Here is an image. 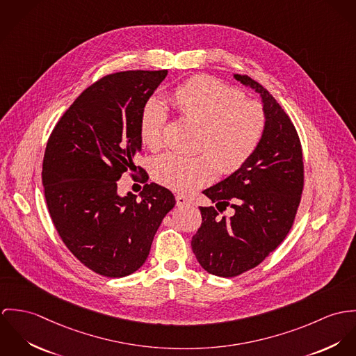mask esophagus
I'll use <instances>...</instances> for the list:
<instances>
[{"instance_id":"esophagus-1","label":"esophagus","mask_w":356,"mask_h":356,"mask_svg":"<svg viewBox=\"0 0 356 356\" xmlns=\"http://www.w3.org/2000/svg\"><path fill=\"white\" fill-rule=\"evenodd\" d=\"M176 202H177V206H190V204H193V202L184 195H177Z\"/></svg>"}]
</instances>
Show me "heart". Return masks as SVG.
Returning <instances> with one entry per match:
<instances>
[{"label": "heart", "mask_w": 356, "mask_h": 356, "mask_svg": "<svg viewBox=\"0 0 356 356\" xmlns=\"http://www.w3.org/2000/svg\"><path fill=\"white\" fill-rule=\"evenodd\" d=\"M170 101L179 115L200 124L195 156L165 153L153 162V177L159 184L190 194L209 184L217 172L231 175L241 169L258 150L266 113L261 102L244 99L243 91L221 80L197 75L177 86ZM166 111L159 99H149L140 113L139 136L150 150L165 142Z\"/></svg>", "instance_id": "b5f03b06"}]
</instances>
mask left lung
<instances>
[{"instance_id":"obj_1","label":"left lung","mask_w":356,"mask_h":356,"mask_svg":"<svg viewBox=\"0 0 356 356\" xmlns=\"http://www.w3.org/2000/svg\"><path fill=\"white\" fill-rule=\"evenodd\" d=\"M261 94L266 113L264 139L250 161L203 194L216 206L199 207L202 225L191 240L200 266L236 277L258 266L289 234L305 186L299 135L276 98L257 80L235 75ZM227 207L234 216H224Z\"/></svg>"}]
</instances>
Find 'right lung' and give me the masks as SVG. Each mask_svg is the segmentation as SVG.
Returning <instances> with one entry per match:
<instances>
[{
  "label": "right lung",
  "mask_w": 356,
  "mask_h": 356,
  "mask_svg": "<svg viewBox=\"0 0 356 356\" xmlns=\"http://www.w3.org/2000/svg\"><path fill=\"white\" fill-rule=\"evenodd\" d=\"M168 75L124 71L88 86L53 128L42 163V184L56 231L80 262L101 276L136 272L147 259L173 194L145 184L138 199L118 194V181L139 170V119L145 104Z\"/></svg>",
  "instance_id": "add662e5"
}]
</instances>
